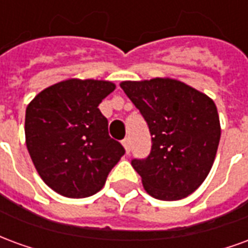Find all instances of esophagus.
<instances>
[{"instance_id":"obj_1","label":"esophagus","mask_w":248,"mask_h":248,"mask_svg":"<svg viewBox=\"0 0 248 248\" xmlns=\"http://www.w3.org/2000/svg\"><path fill=\"white\" fill-rule=\"evenodd\" d=\"M122 145H124V150H126V154H129L130 150H131V142H130V138H124L122 140Z\"/></svg>"}]
</instances>
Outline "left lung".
Masks as SVG:
<instances>
[{
	"instance_id": "8db88e82",
	"label": "left lung",
	"mask_w": 248,
	"mask_h": 248,
	"mask_svg": "<svg viewBox=\"0 0 248 248\" xmlns=\"http://www.w3.org/2000/svg\"><path fill=\"white\" fill-rule=\"evenodd\" d=\"M147 122L151 151L131 166L147 194L161 201L188 197L207 178L220 140L215 103L204 93L172 78L121 82Z\"/></svg>"
}]
</instances>
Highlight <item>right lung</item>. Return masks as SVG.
<instances>
[{
    "mask_svg": "<svg viewBox=\"0 0 248 248\" xmlns=\"http://www.w3.org/2000/svg\"><path fill=\"white\" fill-rule=\"evenodd\" d=\"M114 89L110 81L70 78L46 87L28 105L26 147L42 181L60 195H94L124 154L98 108Z\"/></svg>",
    "mask_w": 248,
    "mask_h": 248,
    "instance_id": "right-lung-1",
    "label": "right lung"
}]
</instances>
